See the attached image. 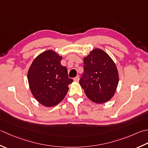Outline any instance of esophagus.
Segmentation results:
<instances>
[{
	"mask_svg": "<svg viewBox=\"0 0 148 148\" xmlns=\"http://www.w3.org/2000/svg\"><path fill=\"white\" fill-rule=\"evenodd\" d=\"M74 80L75 82H78L79 80V76H77L76 77L74 78Z\"/></svg>",
	"mask_w": 148,
	"mask_h": 148,
	"instance_id": "esophagus-1",
	"label": "esophagus"
}]
</instances>
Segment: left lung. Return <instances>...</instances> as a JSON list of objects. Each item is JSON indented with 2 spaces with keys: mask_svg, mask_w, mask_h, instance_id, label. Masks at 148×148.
<instances>
[{
  "mask_svg": "<svg viewBox=\"0 0 148 148\" xmlns=\"http://www.w3.org/2000/svg\"><path fill=\"white\" fill-rule=\"evenodd\" d=\"M84 72L79 84L89 99L104 103L111 99L119 83L118 71L111 58L99 49L84 58Z\"/></svg>",
  "mask_w": 148,
  "mask_h": 148,
  "instance_id": "1",
  "label": "left lung"
}]
</instances>
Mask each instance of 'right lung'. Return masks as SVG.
I'll return each mask as SVG.
<instances>
[{
  "label": "right lung",
  "mask_w": 148,
  "mask_h": 148,
  "mask_svg": "<svg viewBox=\"0 0 148 148\" xmlns=\"http://www.w3.org/2000/svg\"><path fill=\"white\" fill-rule=\"evenodd\" d=\"M62 57L52 50L39 54L32 63L27 73L31 91L34 98L47 107L60 103L73 80L68 76L67 69L61 65Z\"/></svg>",
  "instance_id": "obj_1"
}]
</instances>
